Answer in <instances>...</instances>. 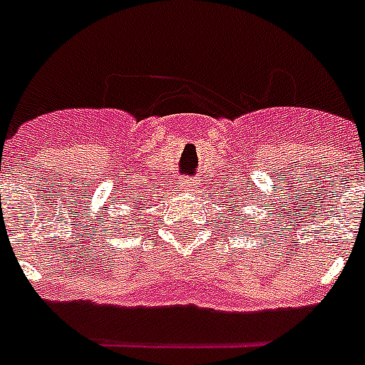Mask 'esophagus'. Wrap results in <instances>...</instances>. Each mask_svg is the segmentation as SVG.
<instances>
[{
  "instance_id": "esophagus-1",
  "label": "esophagus",
  "mask_w": 365,
  "mask_h": 365,
  "mask_svg": "<svg viewBox=\"0 0 365 365\" xmlns=\"http://www.w3.org/2000/svg\"><path fill=\"white\" fill-rule=\"evenodd\" d=\"M182 186H185L186 190H193L195 188V182H193V179L186 177V179H182Z\"/></svg>"
}]
</instances>
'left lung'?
<instances>
[{
	"instance_id": "8db88e82",
	"label": "left lung",
	"mask_w": 365,
	"mask_h": 365,
	"mask_svg": "<svg viewBox=\"0 0 365 365\" xmlns=\"http://www.w3.org/2000/svg\"><path fill=\"white\" fill-rule=\"evenodd\" d=\"M222 221H225V219H222ZM230 221H232V217H230ZM234 227H235V225H234Z\"/></svg>"
}]
</instances>
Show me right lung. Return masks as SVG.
<instances>
[{
	"label": "right lung",
	"instance_id": "1",
	"mask_svg": "<svg viewBox=\"0 0 365 365\" xmlns=\"http://www.w3.org/2000/svg\"><path fill=\"white\" fill-rule=\"evenodd\" d=\"M143 205H144L143 199H137V210H143ZM133 217H135V215H133Z\"/></svg>",
	"mask_w": 365,
	"mask_h": 365
}]
</instances>
